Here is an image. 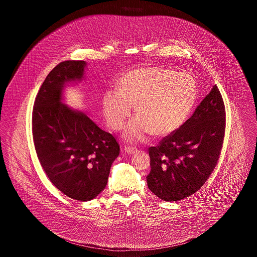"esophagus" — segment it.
<instances>
[{
  "label": "esophagus",
  "instance_id": "1",
  "mask_svg": "<svg viewBox=\"0 0 257 257\" xmlns=\"http://www.w3.org/2000/svg\"><path fill=\"white\" fill-rule=\"evenodd\" d=\"M124 150L128 154H134L135 152H137V148L133 147H125Z\"/></svg>",
  "mask_w": 257,
  "mask_h": 257
}]
</instances>
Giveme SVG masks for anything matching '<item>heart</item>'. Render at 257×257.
I'll return each instance as SVG.
<instances>
[{
	"mask_svg": "<svg viewBox=\"0 0 257 257\" xmlns=\"http://www.w3.org/2000/svg\"><path fill=\"white\" fill-rule=\"evenodd\" d=\"M102 97L105 120L112 130L121 129L131 115H138L127 126V141L144 140L149 132L157 137L173 133L183 124L196 104L197 87L193 76L162 67L139 68L124 74Z\"/></svg>",
	"mask_w": 257,
	"mask_h": 257,
	"instance_id": "b5f03b06",
	"label": "heart"
}]
</instances>
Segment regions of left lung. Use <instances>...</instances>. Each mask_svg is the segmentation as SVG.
<instances>
[{"mask_svg":"<svg viewBox=\"0 0 257 257\" xmlns=\"http://www.w3.org/2000/svg\"><path fill=\"white\" fill-rule=\"evenodd\" d=\"M225 109L213 86L193 115L179 129L149 148V190L165 201L192 196L214 171L223 143Z\"/></svg>","mask_w":257,"mask_h":257,"instance_id":"8db88e82","label":"left lung"}]
</instances>
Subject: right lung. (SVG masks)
<instances>
[{
    "instance_id": "right-lung-1",
    "label": "right lung",
    "mask_w": 257,
    "mask_h": 257,
    "mask_svg": "<svg viewBox=\"0 0 257 257\" xmlns=\"http://www.w3.org/2000/svg\"><path fill=\"white\" fill-rule=\"evenodd\" d=\"M86 62L59 63L46 77L33 110L37 157L50 181L62 194L88 201L105 189L119 145L89 116L63 103L64 87L85 78Z\"/></svg>"
}]
</instances>
